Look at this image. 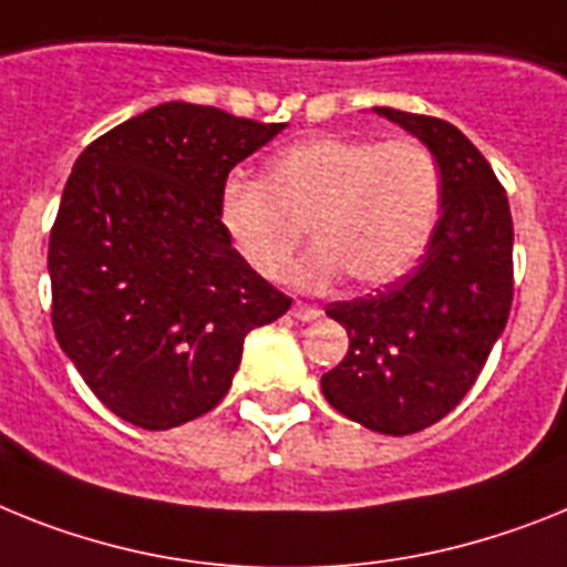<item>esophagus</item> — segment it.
Instances as JSON below:
<instances>
[{
    "label": "esophagus",
    "instance_id": "esophagus-1",
    "mask_svg": "<svg viewBox=\"0 0 567 567\" xmlns=\"http://www.w3.org/2000/svg\"><path fill=\"white\" fill-rule=\"evenodd\" d=\"M291 313H293V317H297V320H302V322H311V320H317V317H320V311H317V308H313V306H306V302H293Z\"/></svg>",
    "mask_w": 567,
    "mask_h": 567
}]
</instances>
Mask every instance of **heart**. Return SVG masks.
Returning <instances> with one entry per match:
<instances>
[{
	"mask_svg": "<svg viewBox=\"0 0 567 567\" xmlns=\"http://www.w3.org/2000/svg\"><path fill=\"white\" fill-rule=\"evenodd\" d=\"M437 210L441 169L412 137H311L279 152L268 181L233 175L218 193L233 250L270 282L288 274L308 225L317 247L293 274L299 288H328L342 270L363 288L394 282L426 250Z\"/></svg>",
	"mask_w": 567,
	"mask_h": 567,
	"instance_id": "heart-1",
	"label": "heart"
}]
</instances>
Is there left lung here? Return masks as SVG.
I'll use <instances>...</instances> for the list:
<instances>
[{
    "label": "left lung",
    "mask_w": 567,
    "mask_h": 567,
    "mask_svg": "<svg viewBox=\"0 0 567 567\" xmlns=\"http://www.w3.org/2000/svg\"><path fill=\"white\" fill-rule=\"evenodd\" d=\"M374 112L432 152L444 213L412 274L326 308L349 331V354L322 374V394L365 430L412 435L458 406L507 326L513 218L493 166L453 123Z\"/></svg>",
    "instance_id": "obj_1"
}]
</instances>
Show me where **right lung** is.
<instances>
[{
	"instance_id": "right-lung-1",
	"label": "right lung",
	"mask_w": 567,
	"mask_h": 567,
	"mask_svg": "<svg viewBox=\"0 0 567 567\" xmlns=\"http://www.w3.org/2000/svg\"><path fill=\"white\" fill-rule=\"evenodd\" d=\"M285 123L161 103L83 150L51 227V322L85 386L141 430L210 412L245 337L291 299L247 268L218 221L236 164Z\"/></svg>"
}]
</instances>
